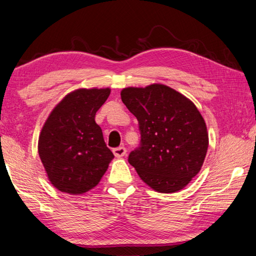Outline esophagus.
Instances as JSON below:
<instances>
[{
    "label": "esophagus",
    "instance_id": "34e87169",
    "mask_svg": "<svg viewBox=\"0 0 256 256\" xmlns=\"http://www.w3.org/2000/svg\"><path fill=\"white\" fill-rule=\"evenodd\" d=\"M126 152H127V150L124 146H120V148H113V154L116 158H122L126 156Z\"/></svg>",
    "mask_w": 256,
    "mask_h": 256
}]
</instances>
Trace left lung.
<instances>
[{
	"instance_id": "obj_1",
	"label": "left lung",
	"mask_w": 256,
	"mask_h": 256,
	"mask_svg": "<svg viewBox=\"0 0 256 256\" xmlns=\"http://www.w3.org/2000/svg\"><path fill=\"white\" fill-rule=\"evenodd\" d=\"M121 100L138 120L140 145L128 161L158 192H176L200 172L208 146L206 124L195 104L162 84L127 87Z\"/></svg>"
}]
</instances>
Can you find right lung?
I'll return each instance as SVG.
<instances>
[{
    "mask_svg": "<svg viewBox=\"0 0 256 256\" xmlns=\"http://www.w3.org/2000/svg\"><path fill=\"white\" fill-rule=\"evenodd\" d=\"M110 88H79L50 113L38 138V154L48 178L60 192L84 194L100 182L114 156L95 114Z\"/></svg>",
    "mask_w": 256,
    "mask_h": 256,
    "instance_id": "1",
    "label": "right lung"
}]
</instances>
